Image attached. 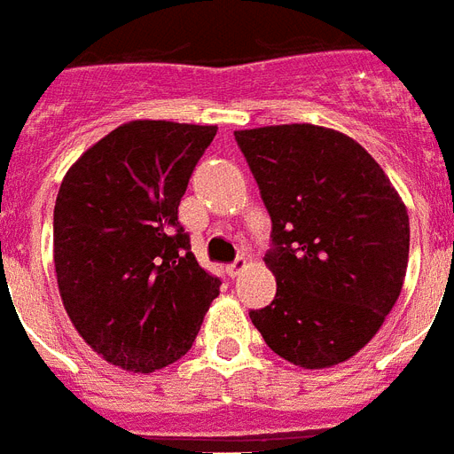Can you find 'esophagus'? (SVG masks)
<instances>
[{"label":"esophagus","instance_id":"1","mask_svg":"<svg viewBox=\"0 0 454 454\" xmlns=\"http://www.w3.org/2000/svg\"><path fill=\"white\" fill-rule=\"evenodd\" d=\"M244 270H246V257H237L234 262L227 264V274H230L231 278L239 277V274H241Z\"/></svg>","mask_w":454,"mask_h":454}]
</instances>
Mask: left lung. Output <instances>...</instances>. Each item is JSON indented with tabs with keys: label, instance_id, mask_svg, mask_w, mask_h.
Returning a JSON list of instances; mask_svg holds the SVG:
<instances>
[{
	"label": "left lung",
	"instance_id": "obj_1",
	"mask_svg": "<svg viewBox=\"0 0 454 454\" xmlns=\"http://www.w3.org/2000/svg\"><path fill=\"white\" fill-rule=\"evenodd\" d=\"M271 217L277 295L250 311L274 354L330 368L371 342L403 288L408 210L375 159L311 124L237 130Z\"/></svg>",
	"mask_w": 454,
	"mask_h": 454
}]
</instances>
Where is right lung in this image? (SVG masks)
Segmentation results:
<instances>
[{
  "instance_id": "right-lung-1",
  "label": "right lung",
  "mask_w": 454,
  "mask_h": 454,
  "mask_svg": "<svg viewBox=\"0 0 454 454\" xmlns=\"http://www.w3.org/2000/svg\"><path fill=\"white\" fill-rule=\"evenodd\" d=\"M217 126L129 121L63 177L53 262L65 311L112 365L152 372L190 351L220 278L201 270L177 206Z\"/></svg>"
}]
</instances>
